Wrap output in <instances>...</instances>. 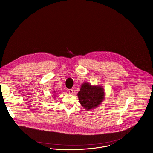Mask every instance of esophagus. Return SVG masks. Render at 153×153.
I'll return each instance as SVG.
<instances>
[{
  "label": "esophagus",
  "mask_w": 153,
  "mask_h": 153,
  "mask_svg": "<svg viewBox=\"0 0 153 153\" xmlns=\"http://www.w3.org/2000/svg\"><path fill=\"white\" fill-rule=\"evenodd\" d=\"M68 92L70 93V94H73V90L72 89H68Z\"/></svg>",
  "instance_id": "obj_1"
}]
</instances>
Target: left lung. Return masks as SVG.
<instances>
[{
    "mask_svg": "<svg viewBox=\"0 0 153 153\" xmlns=\"http://www.w3.org/2000/svg\"><path fill=\"white\" fill-rule=\"evenodd\" d=\"M80 103L86 110L94 109L97 107L105 98L104 89L102 86H92L84 82L78 93Z\"/></svg>",
    "mask_w": 153,
    "mask_h": 153,
    "instance_id": "obj_1",
    "label": "left lung"
}]
</instances>
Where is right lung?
<instances>
[{"label":"right lung","mask_w":153,"mask_h":153,"mask_svg":"<svg viewBox=\"0 0 153 153\" xmlns=\"http://www.w3.org/2000/svg\"><path fill=\"white\" fill-rule=\"evenodd\" d=\"M54 92H55V91H54Z\"/></svg>","instance_id":"obj_1"}]
</instances>
